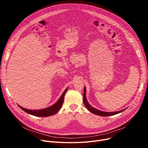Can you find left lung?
<instances>
[{
  "label": "left lung",
  "instance_id": "left-lung-1",
  "mask_svg": "<svg viewBox=\"0 0 148 148\" xmlns=\"http://www.w3.org/2000/svg\"><path fill=\"white\" fill-rule=\"evenodd\" d=\"M86 87H84V95H83V102L85 107L87 108V109L91 113L99 115V116H112V115H116L117 114L121 113L122 111H125V109L122 110L121 111H115V112H105V111H99L95 108H94L93 107H92L91 105L88 102L87 99V97L86 95Z\"/></svg>",
  "mask_w": 148,
  "mask_h": 148
}]
</instances>
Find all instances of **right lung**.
<instances>
[{
	"label": "right lung",
	"mask_w": 148,
	"mask_h": 148,
	"mask_svg": "<svg viewBox=\"0 0 148 148\" xmlns=\"http://www.w3.org/2000/svg\"><path fill=\"white\" fill-rule=\"evenodd\" d=\"M68 90V87L65 90L60 97V98L58 99V101L52 105L51 106L44 108V109H41V110H28L26 108H25L22 107L20 106L19 105H18V106L23 110L26 113L30 114L32 115H34L36 116H40V117H47V116H50L51 115H53L56 114V113L58 112V111L60 110L61 108L63 101H64V95L66 92H67Z\"/></svg>",
	"instance_id": "1"
}]
</instances>
